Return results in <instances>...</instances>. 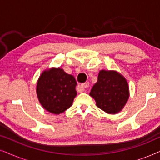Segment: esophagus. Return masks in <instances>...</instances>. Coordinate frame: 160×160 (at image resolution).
<instances>
[{
    "label": "esophagus",
    "mask_w": 160,
    "mask_h": 160,
    "mask_svg": "<svg viewBox=\"0 0 160 160\" xmlns=\"http://www.w3.org/2000/svg\"><path fill=\"white\" fill-rule=\"evenodd\" d=\"M89 82H86V83H84V84H83L81 85V87H82V92L84 91L85 89H86L87 87H89Z\"/></svg>",
    "instance_id": "34e87169"
}]
</instances>
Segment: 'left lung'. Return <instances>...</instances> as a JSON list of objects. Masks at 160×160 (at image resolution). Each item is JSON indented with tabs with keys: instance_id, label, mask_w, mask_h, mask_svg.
I'll use <instances>...</instances> for the list:
<instances>
[{
	"instance_id": "obj_1",
	"label": "left lung",
	"mask_w": 160,
	"mask_h": 160,
	"mask_svg": "<svg viewBox=\"0 0 160 160\" xmlns=\"http://www.w3.org/2000/svg\"><path fill=\"white\" fill-rule=\"evenodd\" d=\"M89 95L95 99L98 108L115 114L123 109L129 99L128 83L119 72L101 70Z\"/></svg>"
}]
</instances>
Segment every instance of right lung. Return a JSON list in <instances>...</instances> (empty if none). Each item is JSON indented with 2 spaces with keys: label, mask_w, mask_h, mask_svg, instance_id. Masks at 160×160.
Wrapping results in <instances>:
<instances>
[{
  "label": "right lung",
  "mask_w": 160,
  "mask_h": 160,
  "mask_svg": "<svg viewBox=\"0 0 160 160\" xmlns=\"http://www.w3.org/2000/svg\"><path fill=\"white\" fill-rule=\"evenodd\" d=\"M77 82L73 76L60 68L45 70L39 76L36 94L43 108L54 114H60L72 106L77 95Z\"/></svg>",
  "instance_id": "obj_1"
}]
</instances>
